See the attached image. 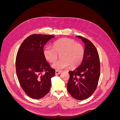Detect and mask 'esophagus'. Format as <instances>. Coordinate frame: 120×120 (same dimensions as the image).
<instances>
[{"label":"esophagus","mask_w":120,"mask_h":120,"mask_svg":"<svg viewBox=\"0 0 120 120\" xmlns=\"http://www.w3.org/2000/svg\"><path fill=\"white\" fill-rule=\"evenodd\" d=\"M56 75H59V74H60L61 72V71H57L56 70Z\"/></svg>","instance_id":"obj_1"}]
</instances>
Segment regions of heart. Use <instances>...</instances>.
Instances as JSON below:
<instances>
[{"label":"heart","mask_w":120,"mask_h":120,"mask_svg":"<svg viewBox=\"0 0 120 120\" xmlns=\"http://www.w3.org/2000/svg\"><path fill=\"white\" fill-rule=\"evenodd\" d=\"M85 49L79 43L73 39L68 38H61L55 41L53 48L47 46L43 50L45 59L49 63H53L60 55V60L56 61L52 67L57 70L67 68L69 65L75 68L80 64L83 59Z\"/></svg>","instance_id":"obj_1"}]
</instances>
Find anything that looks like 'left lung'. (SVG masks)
<instances>
[{
    "instance_id": "1",
    "label": "left lung",
    "mask_w": 120,
    "mask_h": 120,
    "mask_svg": "<svg viewBox=\"0 0 120 120\" xmlns=\"http://www.w3.org/2000/svg\"><path fill=\"white\" fill-rule=\"evenodd\" d=\"M77 37L85 43V54L81 64L68 72L70 79L67 89L75 99L83 100L91 96L97 89L100 75V61L93 43L81 36Z\"/></svg>"
}]
</instances>
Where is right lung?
<instances>
[{
  "instance_id": "right-lung-1",
  "label": "right lung",
  "mask_w": 120,
  "mask_h": 120,
  "mask_svg": "<svg viewBox=\"0 0 120 120\" xmlns=\"http://www.w3.org/2000/svg\"><path fill=\"white\" fill-rule=\"evenodd\" d=\"M54 37L32 34L22 42L17 52L15 65L18 79L25 94L32 99L45 97L51 87V79L55 75V70L46 61L43 49Z\"/></svg>"
}]
</instances>
